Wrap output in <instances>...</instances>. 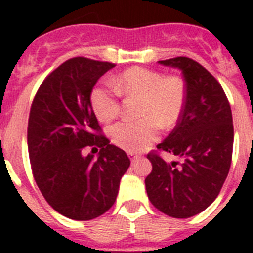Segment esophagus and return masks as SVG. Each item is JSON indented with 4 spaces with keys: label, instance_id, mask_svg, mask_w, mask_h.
Segmentation results:
<instances>
[{
    "label": "esophagus",
    "instance_id": "1",
    "mask_svg": "<svg viewBox=\"0 0 253 253\" xmlns=\"http://www.w3.org/2000/svg\"><path fill=\"white\" fill-rule=\"evenodd\" d=\"M128 156H129V158H130V161H131V163H134V162H137L138 160H139V156H138V154H135V153H131V152H129L128 153Z\"/></svg>",
    "mask_w": 253,
    "mask_h": 253
}]
</instances>
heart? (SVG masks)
Instances as JSON below:
<instances>
[{
	"label": "heart",
	"instance_id": "b5f03b06",
	"mask_svg": "<svg viewBox=\"0 0 253 253\" xmlns=\"http://www.w3.org/2000/svg\"><path fill=\"white\" fill-rule=\"evenodd\" d=\"M125 99L139 97L137 122L116 123L109 129L111 142L128 152H139L160 137L161 124L173 126L185 107L186 88L177 76H165L153 69L133 67L109 81L96 84L91 91V107L100 122H111L119 115Z\"/></svg>",
	"mask_w": 253,
	"mask_h": 253
}]
</instances>
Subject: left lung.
<instances>
[{
    "mask_svg": "<svg viewBox=\"0 0 253 253\" xmlns=\"http://www.w3.org/2000/svg\"><path fill=\"white\" fill-rule=\"evenodd\" d=\"M158 63L182 71L186 100L175 129L157 146L181 161L167 163L157 151L149 152L147 194L166 215L190 218L215 200L229 172L234 135L231 105L216 78L196 60L176 57Z\"/></svg>",
    "mask_w": 253,
    "mask_h": 253,
    "instance_id": "1",
    "label": "left lung"
}]
</instances>
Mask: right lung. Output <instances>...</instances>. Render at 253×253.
<instances>
[{
  "mask_svg": "<svg viewBox=\"0 0 253 253\" xmlns=\"http://www.w3.org/2000/svg\"><path fill=\"white\" fill-rule=\"evenodd\" d=\"M115 67L76 57L45 77L30 107L28 148L33 176L48 204L73 220L102 215L116 200L130 160L110 144L91 107L97 80ZM100 148L99 157L84 149Z\"/></svg>",
  "mask_w": 253,
  "mask_h": 253,
  "instance_id": "add662e5",
  "label": "right lung"
}]
</instances>
